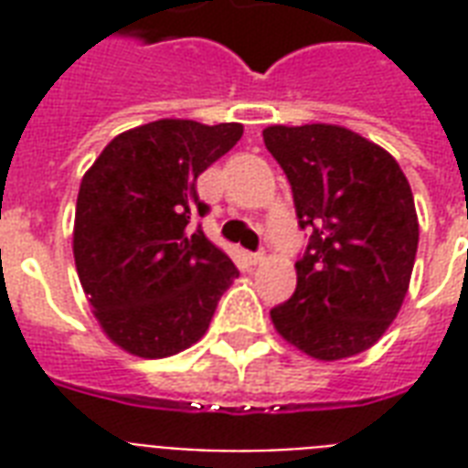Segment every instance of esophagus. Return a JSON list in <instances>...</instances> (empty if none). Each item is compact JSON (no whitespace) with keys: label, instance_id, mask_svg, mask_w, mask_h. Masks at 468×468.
<instances>
[{"label":"esophagus","instance_id":"34e87169","mask_svg":"<svg viewBox=\"0 0 468 468\" xmlns=\"http://www.w3.org/2000/svg\"><path fill=\"white\" fill-rule=\"evenodd\" d=\"M248 260H250V264H262L267 257H264V252H250Z\"/></svg>","mask_w":468,"mask_h":468}]
</instances>
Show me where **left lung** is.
I'll use <instances>...</instances> for the list:
<instances>
[{"instance_id":"left-lung-1","label":"left lung","mask_w":468,"mask_h":468,"mask_svg":"<svg viewBox=\"0 0 468 468\" xmlns=\"http://www.w3.org/2000/svg\"><path fill=\"white\" fill-rule=\"evenodd\" d=\"M262 135L292 184L299 226L313 230L296 292L271 308V325L320 362L359 355L391 327L410 286L420 238L410 184L388 150L345 126Z\"/></svg>"}]
</instances>
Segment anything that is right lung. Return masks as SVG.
Wrapping results in <instances>:
<instances>
[{
	"mask_svg": "<svg viewBox=\"0 0 468 468\" xmlns=\"http://www.w3.org/2000/svg\"><path fill=\"white\" fill-rule=\"evenodd\" d=\"M242 138V123L160 119L113 138L82 176L72 252L82 292L109 340L162 359L206 335L233 260L191 218L197 179Z\"/></svg>",
	"mask_w": 468,
	"mask_h": 468,
	"instance_id": "1",
	"label": "right lung"
}]
</instances>
